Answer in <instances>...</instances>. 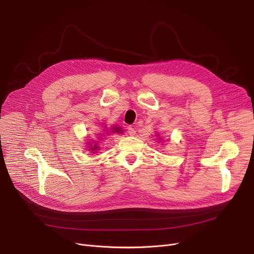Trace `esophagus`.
<instances>
[{
	"label": "esophagus",
	"mask_w": 254,
	"mask_h": 254,
	"mask_svg": "<svg viewBox=\"0 0 254 254\" xmlns=\"http://www.w3.org/2000/svg\"><path fill=\"white\" fill-rule=\"evenodd\" d=\"M127 131H128V135H130V136H135V135H136V129H135L134 127H129L127 128Z\"/></svg>",
	"instance_id": "esophagus-1"
}]
</instances>
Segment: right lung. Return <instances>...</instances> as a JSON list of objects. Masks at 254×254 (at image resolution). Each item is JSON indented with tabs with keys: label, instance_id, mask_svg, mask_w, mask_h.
I'll return each instance as SVG.
<instances>
[{
	"label": "right lung",
	"instance_id": "add662e5",
	"mask_svg": "<svg viewBox=\"0 0 254 254\" xmlns=\"http://www.w3.org/2000/svg\"><path fill=\"white\" fill-rule=\"evenodd\" d=\"M113 130L114 131H120V129H119V127H113ZM91 150H97V148H96V145L95 146H93V147H91Z\"/></svg>",
	"mask_w": 254,
	"mask_h": 254
}]
</instances>
